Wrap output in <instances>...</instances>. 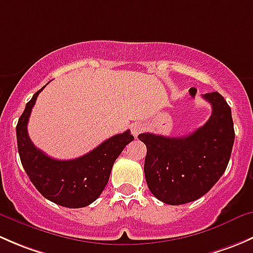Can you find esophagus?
<instances>
[{
  "label": "esophagus",
  "mask_w": 253,
  "mask_h": 253,
  "mask_svg": "<svg viewBox=\"0 0 253 253\" xmlns=\"http://www.w3.org/2000/svg\"><path fill=\"white\" fill-rule=\"evenodd\" d=\"M143 128H144V126H143L142 124H139V122H134V124H132L131 126L132 134H133L134 137H137L143 131Z\"/></svg>",
  "instance_id": "34e87169"
}]
</instances>
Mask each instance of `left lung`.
Masks as SVG:
<instances>
[{"mask_svg":"<svg viewBox=\"0 0 253 253\" xmlns=\"http://www.w3.org/2000/svg\"><path fill=\"white\" fill-rule=\"evenodd\" d=\"M211 105L208 121L193 133L165 137L141 133L147 145L144 175L159 201L178 206L206 195L225 172L235 139L231 109L218 93L202 95Z\"/></svg>","mask_w":253,"mask_h":253,"instance_id":"obj_1","label":"left lung"}]
</instances>
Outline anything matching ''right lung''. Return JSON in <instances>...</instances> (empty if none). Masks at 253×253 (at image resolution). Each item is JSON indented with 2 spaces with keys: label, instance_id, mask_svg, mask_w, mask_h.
Masks as SVG:
<instances>
[{
  "label": "right lung",
  "instance_id": "obj_1",
  "mask_svg": "<svg viewBox=\"0 0 253 253\" xmlns=\"http://www.w3.org/2000/svg\"><path fill=\"white\" fill-rule=\"evenodd\" d=\"M46 86V85H45ZM25 105L17 124V144L20 162L38 191L51 202L67 208H82L93 203L108 185L115 160L129 142L131 131L116 134L83 157L57 160L38 149L28 134V121L38 95Z\"/></svg>",
  "mask_w": 253,
  "mask_h": 253
}]
</instances>
